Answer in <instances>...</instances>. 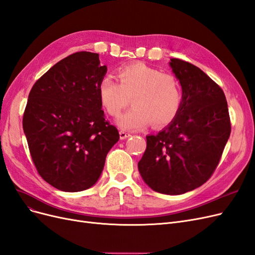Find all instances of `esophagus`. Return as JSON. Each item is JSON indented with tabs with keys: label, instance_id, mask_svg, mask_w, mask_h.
<instances>
[{
	"label": "esophagus",
	"instance_id": "obj_1",
	"mask_svg": "<svg viewBox=\"0 0 255 255\" xmlns=\"http://www.w3.org/2000/svg\"><path fill=\"white\" fill-rule=\"evenodd\" d=\"M119 135H120V139H121V140H125V139L130 137V134H129V133H127V131H125V130H120V131H119Z\"/></svg>",
	"mask_w": 255,
	"mask_h": 255
}]
</instances>
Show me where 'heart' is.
<instances>
[{
  "instance_id": "b5f03b06",
  "label": "heart",
  "mask_w": 255,
  "mask_h": 255,
  "mask_svg": "<svg viewBox=\"0 0 255 255\" xmlns=\"http://www.w3.org/2000/svg\"><path fill=\"white\" fill-rule=\"evenodd\" d=\"M118 78L119 83L104 76L98 94L111 117H118L133 99L134 108L117 121L121 128L138 130L151 122L154 128H163L176 119L182 105V90L174 75L138 62L120 67Z\"/></svg>"
}]
</instances>
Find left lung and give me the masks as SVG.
<instances>
[{
    "label": "left lung",
    "instance_id": "left-lung-1",
    "mask_svg": "<svg viewBox=\"0 0 255 255\" xmlns=\"http://www.w3.org/2000/svg\"><path fill=\"white\" fill-rule=\"evenodd\" d=\"M170 66L182 89L178 116L157 135L146 136L138 170L158 193L178 195L212 176L231 133L223 90L200 68L173 58Z\"/></svg>",
    "mask_w": 255,
    "mask_h": 255
}]
</instances>
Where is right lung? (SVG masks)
Masks as SVG:
<instances>
[{
    "instance_id": "right-lung-1",
    "label": "right lung",
    "mask_w": 255,
    "mask_h": 255,
    "mask_svg": "<svg viewBox=\"0 0 255 255\" xmlns=\"http://www.w3.org/2000/svg\"><path fill=\"white\" fill-rule=\"evenodd\" d=\"M107 71L98 54L78 51L49 68L29 93L23 129L30 156L40 176L58 190L94 186L119 140L98 94Z\"/></svg>"
}]
</instances>
